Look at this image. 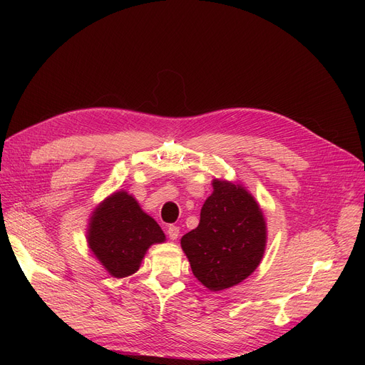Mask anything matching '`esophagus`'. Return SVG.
I'll return each instance as SVG.
<instances>
[{"label":"esophagus","instance_id":"34e87169","mask_svg":"<svg viewBox=\"0 0 365 365\" xmlns=\"http://www.w3.org/2000/svg\"><path fill=\"white\" fill-rule=\"evenodd\" d=\"M179 234H180V229H179V226H176V225H170V226H168V229H167V235L170 237V240H178Z\"/></svg>","mask_w":365,"mask_h":365}]
</instances>
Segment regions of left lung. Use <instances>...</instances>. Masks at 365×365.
I'll return each instance as SVG.
<instances>
[{
    "label": "left lung",
    "instance_id": "1",
    "mask_svg": "<svg viewBox=\"0 0 365 365\" xmlns=\"http://www.w3.org/2000/svg\"><path fill=\"white\" fill-rule=\"evenodd\" d=\"M200 225L180 240L190 269L208 290L220 292L250 277L266 248V222L255 197L227 180H213Z\"/></svg>",
    "mask_w": 365,
    "mask_h": 365
}]
</instances>
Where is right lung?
I'll use <instances>...</instances> for the list:
<instances>
[{
	"mask_svg": "<svg viewBox=\"0 0 365 365\" xmlns=\"http://www.w3.org/2000/svg\"><path fill=\"white\" fill-rule=\"evenodd\" d=\"M164 241L160 225L125 190L109 195L96 207L87 229L90 250L115 278L136 272L148 248Z\"/></svg>",
	"mask_w": 365,
	"mask_h": 365,
	"instance_id": "1",
	"label": "right lung"
}]
</instances>
